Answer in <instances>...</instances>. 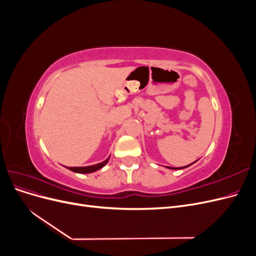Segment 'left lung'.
Returning <instances> with one entry per match:
<instances>
[{"label":"left lung","mask_w":256,"mask_h":256,"mask_svg":"<svg viewBox=\"0 0 256 256\" xmlns=\"http://www.w3.org/2000/svg\"><path fill=\"white\" fill-rule=\"evenodd\" d=\"M196 162V161H194ZM194 162H193V164H194ZM191 164H189V166H182V168H171V166H166V168H170V170H182V168H188V166H190Z\"/></svg>","instance_id":"obj_1"}]
</instances>
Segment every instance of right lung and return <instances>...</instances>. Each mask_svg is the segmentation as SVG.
Instances as JSON below:
<instances>
[{"mask_svg": "<svg viewBox=\"0 0 256 256\" xmlns=\"http://www.w3.org/2000/svg\"><path fill=\"white\" fill-rule=\"evenodd\" d=\"M110 157H111V154L109 157H108L104 161H102V162H100V164H92V166H66L68 170H70V171H72V172H74V173H80V174H88V173H92V172H96V171H98V170H100V168H102L108 162H109V160H110Z\"/></svg>", "mask_w": 256, "mask_h": 256, "instance_id": "1", "label": "right lung"}]
</instances>
